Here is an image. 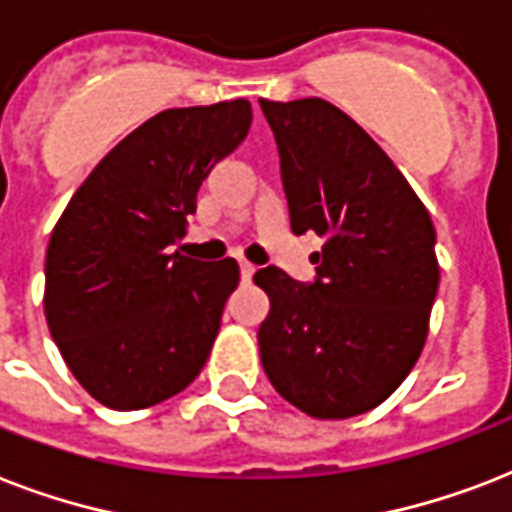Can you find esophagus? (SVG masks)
<instances>
[{
    "label": "esophagus",
    "instance_id": "34e87169",
    "mask_svg": "<svg viewBox=\"0 0 512 512\" xmlns=\"http://www.w3.org/2000/svg\"><path fill=\"white\" fill-rule=\"evenodd\" d=\"M239 271H241V281H249V279H252V276H255L257 268L252 263H244V260H241Z\"/></svg>",
    "mask_w": 512,
    "mask_h": 512
}]
</instances>
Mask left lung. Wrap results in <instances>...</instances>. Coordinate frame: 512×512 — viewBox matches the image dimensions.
I'll return each instance as SVG.
<instances>
[{"label":"left lung","instance_id":"8db88e82","mask_svg":"<svg viewBox=\"0 0 512 512\" xmlns=\"http://www.w3.org/2000/svg\"><path fill=\"white\" fill-rule=\"evenodd\" d=\"M279 146L292 233L324 239L316 281L255 273L271 311L260 361L281 398L316 420L380 406L412 372L438 292L436 228L390 156L321 98L260 100Z\"/></svg>","mask_w":512,"mask_h":512}]
</instances>
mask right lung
Wrapping results in <instances>:
<instances>
[{
  "label": "right lung",
  "instance_id": "obj_1",
  "mask_svg": "<svg viewBox=\"0 0 512 512\" xmlns=\"http://www.w3.org/2000/svg\"><path fill=\"white\" fill-rule=\"evenodd\" d=\"M249 124L244 98L151 116L100 159L52 228L47 327L79 385L108 409L162 404L207 364L239 265L172 247L201 180Z\"/></svg>",
  "mask_w": 512,
  "mask_h": 512
}]
</instances>
